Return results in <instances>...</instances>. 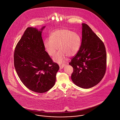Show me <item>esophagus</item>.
I'll return each mask as SVG.
<instances>
[{
	"instance_id": "1",
	"label": "esophagus",
	"mask_w": 120,
	"mask_h": 120,
	"mask_svg": "<svg viewBox=\"0 0 120 120\" xmlns=\"http://www.w3.org/2000/svg\"><path fill=\"white\" fill-rule=\"evenodd\" d=\"M65 66V64H63L62 65H59V67H60V69H62L64 68V67Z\"/></svg>"
}]
</instances>
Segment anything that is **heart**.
<instances>
[{
  "mask_svg": "<svg viewBox=\"0 0 120 120\" xmlns=\"http://www.w3.org/2000/svg\"><path fill=\"white\" fill-rule=\"evenodd\" d=\"M81 38L79 34L68 29L57 30L50 36V39L44 40V46L47 53L51 56L55 55L58 50H60L53 57L54 62L62 63L67 56H75L80 49Z\"/></svg>",
  "mask_w": 120,
  "mask_h": 120,
  "instance_id": "obj_1",
  "label": "heart"
}]
</instances>
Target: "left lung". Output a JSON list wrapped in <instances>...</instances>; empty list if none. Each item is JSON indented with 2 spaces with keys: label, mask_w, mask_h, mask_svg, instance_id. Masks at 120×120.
<instances>
[{
  "label": "left lung",
  "mask_w": 120,
  "mask_h": 120,
  "mask_svg": "<svg viewBox=\"0 0 120 120\" xmlns=\"http://www.w3.org/2000/svg\"><path fill=\"white\" fill-rule=\"evenodd\" d=\"M82 42L69 65L73 68L71 78L75 85L89 89L102 80L106 70L107 54L103 41L85 23H82Z\"/></svg>",
  "instance_id": "8db88e82"
}]
</instances>
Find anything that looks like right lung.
<instances>
[{"label":"right lung","mask_w":120,"mask_h":120,"mask_svg":"<svg viewBox=\"0 0 120 120\" xmlns=\"http://www.w3.org/2000/svg\"><path fill=\"white\" fill-rule=\"evenodd\" d=\"M40 30L28 27L15 47L14 64L19 78L29 90L39 93L54 86L59 66L45 50Z\"/></svg>","instance_id":"obj_1"}]
</instances>
